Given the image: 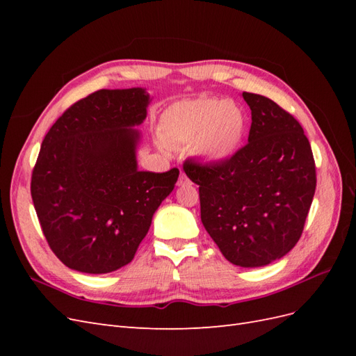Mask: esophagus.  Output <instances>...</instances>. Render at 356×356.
Segmentation results:
<instances>
[{
    "label": "esophagus",
    "mask_w": 356,
    "mask_h": 356,
    "mask_svg": "<svg viewBox=\"0 0 356 356\" xmlns=\"http://www.w3.org/2000/svg\"><path fill=\"white\" fill-rule=\"evenodd\" d=\"M187 184H190V179L186 177V174H182L181 172L179 179H178V186H187Z\"/></svg>",
    "instance_id": "obj_1"
}]
</instances>
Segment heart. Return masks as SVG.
Returning a JSON list of instances; mask_svg holds the SVG:
<instances>
[{
    "mask_svg": "<svg viewBox=\"0 0 356 356\" xmlns=\"http://www.w3.org/2000/svg\"><path fill=\"white\" fill-rule=\"evenodd\" d=\"M246 117L238 104L199 96L170 104L159 120L160 145H190L208 161L230 159L242 144Z\"/></svg>",
    "mask_w": 356,
    "mask_h": 356,
    "instance_id": "obj_1",
    "label": "heart"
}]
</instances>
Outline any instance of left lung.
Returning <instances> with one entry per match:
<instances>
[{"label":"left lung","instance_id":"obj_1","mask_svg":"<svg viewBox=\"0 0 356 356\" xmlns=\"http://www.w3.org/2000/svg\"><path fill=\"white\" fill-rule=\"evenodd\" d=\"M251 108L248 144L220 163L186 161L199 186L200 218L227 260L261 267L298 242L316 188L303 127L276 102L242 93Z\"/></svg>","mask_w":356,"mask_h":356}]
</instances>
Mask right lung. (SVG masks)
<instances>
[{"label": "right lung", "instance_id": "obj_1", "mask_svg": "<svg viewBox=\"0 0 356 356\" xmlns=\"http://www.w3.org/2000/svg\"><path fill=\"white\" fill-rule=\"evenodd\" d=\"M148 93L98 90L71 105L42 139L31 196L50 250L72 270L102 275L134 260L179 170L138 169Z\"/></svg>", "mask_w": 356, "mask_h": 356}]
</instances>
